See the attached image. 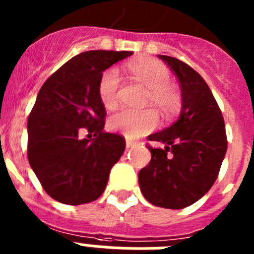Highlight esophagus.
<instances>
[{
	"instance_id": "1",
	"label": "esophagus",
	"mask_w": 254,
	"mask_h": 254,
	"mask_svg": "<svg viewBox=\"0 0 254 254\" xmlns=\"http://www.w3.org/2000/svg\"><path fill=\"white\" fill-rule=\"evenodd\" d=\"M138 142H136V141H131V140H127L126 141V146L127 147H134L137 146Z\"/></svg>"
}]
</instances>
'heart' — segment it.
Returning <instances> with one entry per match:
<instances>
[{"mask_svg": "<svg viewBox=\"0 0 254 254\" xmlns=\"http://www.w3.org/2000/svg\"><path fill=\"white\" fill-rule=\"evenodd\" d=\"M134 80L149 89L145 99L146 105H154L164 117H172L182 108V94L176 85L170 84V72L160 61L141 58L127 64ZM121 76L116 67L105 69L99 78L98 94L100 102L107 109H113L120 102ZM159 123L158 113L151 109L133 111L122 109L108 121L109 128L120 132L129 140L138 138L154 131Z\"/></svg>", "mask_w": 254, "mask_h": 254, "instance_id": "heart-1", "label": "heart"}]
</instances>
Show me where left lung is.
Masks as SVG:
<instances>
[{
    "mask_svg": "<svg viewBox=\"0 0 254 254\" xmlns=\"http://www.w3.org/2000/svg\"><path fill=\"white\" fill-rule=\"evenodd\" d=\"M176 73L182 89V113L174 125L147 140L151 160L138 174L141 192L150 203L179 210L205 196L216 181L228 149L225 123L206 81L190 66L159 56Z\"/></svg>",
    "mask_w": 254,
    "mask_h": 254,
    "instance_id": "8db88e82",
    "label": "left lung"
}]
</instances>
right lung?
<instances>
[{
    "mask_svg": "<svg viewBox=\"0 0 254 254\" xmlns=\"http://www.w3.org/2000/svg\"><path fill=\"white\" fill-rule=\"evenodd\" d=\"M131 55L84 52L40 87L28 118V160L43 190L58 202L76 206L99 198L125 151V137L104 131L107 112L98 84L103 71ZM84 130L93 137L81 139Z\"/></svg>",
    "mask_w": 254,
    "mask_h": 254,
    "instance_id": "1",
    "label": "right lung"
}]
</instances>
